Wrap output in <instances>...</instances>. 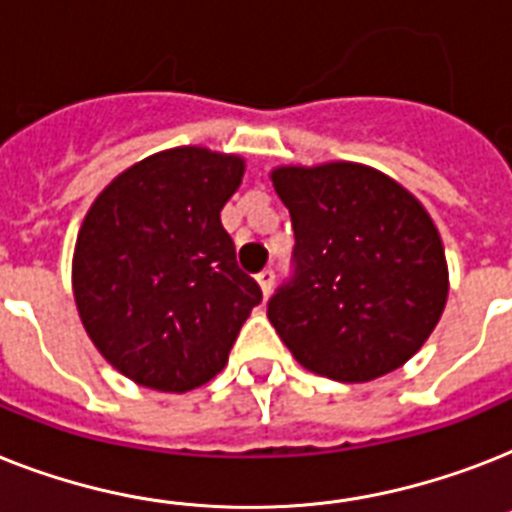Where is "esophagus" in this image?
I'll return each mask as SVG.
<instances>
[{
  "instance_id": "1",
  "label": "esophagus",
  "mask_w": 512,
  "mask_h": 512,
  "mask_svg": "<svg viewBox=\"0 0 512 512\" xmlns=\"http://www.w3.org/2000/svg\"><path fill=\"white\" fill-rule=\"evenodd\" d=\"M273 281H276V273H273V268H265L257 273V284H260V289H263L265 297H268L270 289H273Z\"/></svg>"
}]
</instances>
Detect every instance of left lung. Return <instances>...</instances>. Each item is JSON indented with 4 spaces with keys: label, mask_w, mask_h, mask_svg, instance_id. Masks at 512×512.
Masks as SVG:
<instances>
[{
    "label": "left lung",
    "mask_w": 512,
    "mask_h": 512,
    "mask_svg": "<svg viewBox=\"0 0 512 512\" xmlns=\"http://www.w3.org/2000/svg\"><path fill=\"white\" fill-rule=\"evenodd\" d=\"M294 228L292 276L268 318L297 363L360 384L421 350L447 302V263L429 213L392 178L355 162L278 168Z\"/></svg>",
    "instance_id": "left-lung-1"
}]
</instances>
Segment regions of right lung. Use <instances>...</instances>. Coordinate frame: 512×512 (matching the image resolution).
Returning a JSON list of instances; mask_svg holds the SVG:
<instances>
[{
  "label": "right lung",
  "instance_id": "1",
  "mask_svg": "<svg viewBox=\"0 0 512 512\" xmlns=\"http://www.w3.org/2000/svg\"><path fill=\"white\" fill-rule=\"evenodd\" d=\"M242 176L239 157L168 149L120 173L83 220L78 313L107 363L136 384L189 392L210 381L263 302L220 223Z\"/></svg>",
  "mask_w": 512,
  "mask_h": 512
}]
</instances>
